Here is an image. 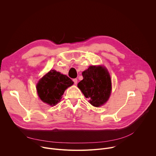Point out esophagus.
Masks as SVG:
<instances>
[{"instance_id": "34e87169", "label": "esophagus", "mask_w": 156, "mask_h": 156, "mask_svg": "<svg viewBox=\"0 0 156 156\" xmlns=\"http://www.w3.org/2000/svg\"><path fill=\"white\" fill-rule=\"evenodd\" d=\"M73 82H74V84H77V82H78V80H77L76 78H75V79H73Z\"/></svg>"}]
</instances>
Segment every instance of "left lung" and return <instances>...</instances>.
Wrapping results in <instances>:
<instances>
[{"label":"left lung","instance_id":"left-lung-1","mask_svg":"<svg viewBox=\"0 0 156 156\" xmlns=\"http://www.w3.org/2000/svg\"><path fill=\"white\" fill-rule=\"evenodd\" d=\"M83 80L78 84L84 96L94 107L105 104L109 98L112 88L110 76L106 69L101 66H90L83 72Z\"/></svg>","mask_w":156,"mask_h":156}]
</instances>
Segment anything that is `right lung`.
Listing matches in <instances>:
<instances>
[{"label": "right lung", "instance_id": "add662e5", "mask_svg": "<svg viewBox=\"0 0 156 156\" xmlns=\"http://www.w3.org/2000/svg\"><path fill=\"white\" fill-rule=\"evenodd\" d=\"M73 84L69 77L53 70L39 80L36 89L40 99L53 106L60 101L66 89Z\"/></svg>", "mask_w": 156, "mask_h": 156}]
</instances>
